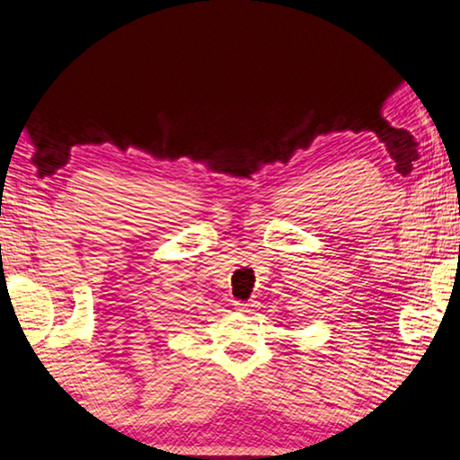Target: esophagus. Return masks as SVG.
<instances>
[{"instance_id": "34e87169", "label": "esophagus", "mask_w": 460, "mask_h": 460, "mask_svg": "<svg viewBox=\"0 0 460 460\" xmlns=\"http://www.w3.org/2000/svg\"><path fill=\"white\" fill-rule=\"evenodd\" d=\"M234 306H236V310H240V313H251V310L254 308V302H240V300H236Z\"/></svg>"}]
</instances>
